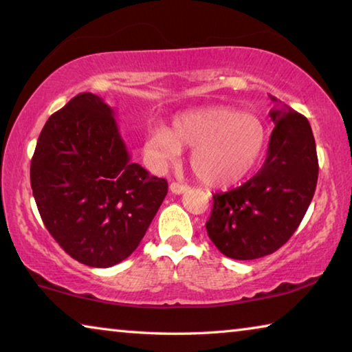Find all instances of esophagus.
<instances>
[{
	"label": "esophagus",
	"mask_w": 352,
	"mask_h": 352,
	"mask_svg": "<svg viewBox=\"0 0 352 352\" xmlns=\"http://www.w3.org/2000/svg\"><path fill=\"white\" fill-rule=\"evenodd\" d=\"M169 189L172 194H183V192H186L189 186H186V184H182V183H177V182H172Z\"/></svg>",
	"instance_id": "esophagus-1"
}]
</instances>
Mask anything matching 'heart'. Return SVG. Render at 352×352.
<instances>
[{"label":"heart","instance_id":"b5f03b06","mask_svg":"<svg viewBox=\"0 0 352 352\" xmlns=\"http://www.w3.org/2000/svg\"><path fill=\"white\" fill-rule=\"evenodd\" d=\"M183 147H192L190 168L201 183L228 188L259 164L267 147V129L254 115L230 107H208L177 116L172 130L155 127L144 142L155 168L177 162Z\"/></svg>","mask_w":352,"mask_h":352}]
</instances>
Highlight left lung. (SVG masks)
<instances>
[{
    "mask_svg": "<svg viewBox=\"0 0 352 352\" xmlns=\"http://www.w3.org/2000/svg\"><path fill=\"white\" fill-rule=\"evenodd\" d=\"M275 122L265 163L242 186L212 195L206 231L220 253L250 261L287 242L311 205L318 158L307 118L272 96Z\"/></svg>",
    "mask_w": 352,
    "mask_h": 352,
    "instance_id": "left-lung-1",
    "label": "left lung"
}]
</instances>
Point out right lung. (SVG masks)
<instances>
[{
	"instance_id": "right-lung-1",
	"label": "right lung",
	"mask_w": 352,
	"mask_h": 352,
	"mask_svg": "<svg viewBox=\"0 0 352 352\" xmlns=\"http://www.w3.org/2000/svg\"><path fill=\"white\" fill-rule=\"evenodd\" d=\"M31 188L51 236L71 258L107 269L129 258L168 194V182L130 162L113 110L80 93L47 119Z\"/></svg>"
}]
</instances>
